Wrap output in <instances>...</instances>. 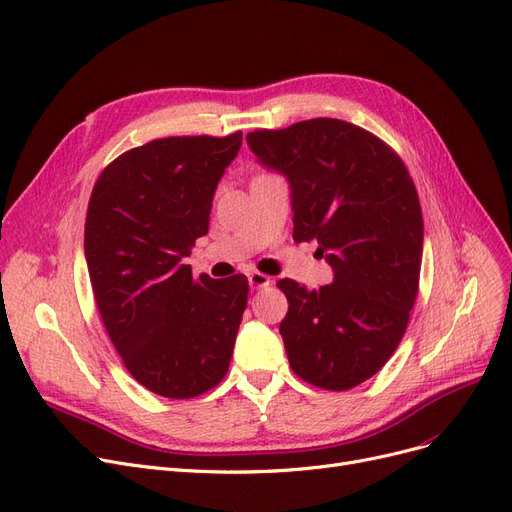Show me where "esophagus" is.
<instances>
[{
  "instance_id": "esophagus-1",
  "label": "esophagus",
  "mask_w": 512,
  "mask_h": 512,
  "mask_svg": "<svg viewBox=\"0 0 512 512\" xmlns=\"http://www.w3.org/2000/svg\"><path fill=\"white\" fill-rule=\"evenodd\" d=\"M249 284L251 288H263V286H270L272 280L270 276H265L261 272H249Z\"/></svg>"
}]
</instances>
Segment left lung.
<instances>
[{"mask_svg":"<svg viewBox=\"0 0 512 512\" xmlns=\"http://www.w3.org/2000/svg\"><path fill=\"white\" fill-rule=\"evenodd\" d=\"M247 142L291 184L295 242L316 240L335 272L318 291L278 280L288 364L309 385L351 389L387 364L410 320L425 230L416 186L391 146L347 121L257 129Z\"/></svg>","mask_w":512,"mask_h":512,"instance_id":"obj_1","label":"left lung"}]
</instances>
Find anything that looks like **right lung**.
<instances>
[{
    "label": "right lung",
    "instance_id": "obj_1",
    "mask_svg": "<svg viewBox=\"0 0 512 512\" xmlns=\"http://www.w3.org/2000/svg\"><path fill=\"white\" fill-rule=\"evenodd\" d=\"M240 146L242 131L131 148L104 167L87 205L85 261L104 328L133 379L169 399L213 389L230 368L249 280L194 278L184 257L209 232Z\"/></svg>",
    "mask_w": 512,
    "mask_h": 512
}]
</instances>
